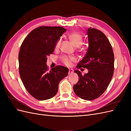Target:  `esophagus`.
<instances>
[{"instance_id": "34e87169", "label": "esophagus", "mask_w": 131, "mask_h": 131, "mask_svg": "<svg viewBox=\"0 0 131 131\" xmlns=\"http://www.w3.org/2000/svg\"><path fill=\"white\" fill-rule=\"evenodd\" d=\"M73 73H74V70H73V69H69V73H68L69 75L72 74H73Z\"/></svg>"}]
</instances>
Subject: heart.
<instances>
[{"mask_svg": "<svg viewBox=\"0 0 131 131\" xmlns=\"http://www.w3.org/2000/svg\"><path fill=\"white\" fill-rule=\"evenodd\" d=\"M68 38L70 41L72 42L75 47H80L83 42L81 34L77 31H73L68 35ZM61 43V39H59L56 43V49H58ZM62 61L67 66H70L72 62L75 61L74 57H63L62 58Z\"/></svg>", "mask_w": 131, "mask_h": 131, "instance_id": "1", "label": "heart"}]
</instances>
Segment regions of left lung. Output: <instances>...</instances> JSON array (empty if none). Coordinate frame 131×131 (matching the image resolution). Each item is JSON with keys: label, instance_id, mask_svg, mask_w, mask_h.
I'll return each mask as SVG.
<instances>
[{"label": "left lung", "instance_id": "8db88e82", "mask_svg": "<svg viewBox=\"0 0 131 131\" xmlns=\"http://www.w3.org/2000/svg\"><path fill=\"white\" fill-rule=\"evenodd\" d=\"M87 35L89 46L77 68H86L89 72L82 75L79 70L74 71L79 79L73 89L78 97L91 101L101 96L109 86L114 73V55L109 40L101 31L89 28Z\"/></svg>", "mask_w": 131, "mask_h": 131}]
</instances>
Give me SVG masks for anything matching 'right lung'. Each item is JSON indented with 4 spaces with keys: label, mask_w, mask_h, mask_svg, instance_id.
<instances>
[{
    "label": "right lung",
    "mask_w": 131,
    "mask_h": 131,
    "mask_svg": "<svg viewBox=\"0 0 131 131\" xmlns=\"http://www.w3.org/2000/svg\"><path fill=\"white\" fill-rule=\"evenodd\" d=\"M62 27L41 26L33 30L23 40L18 54L19 72L26 89L33 97L44 101L53 97L59 83L68 69L58 66L48 71L47 57L66 31Z\"/></svg>",
    "instance_id": "add662e5"
}]
</instances>
